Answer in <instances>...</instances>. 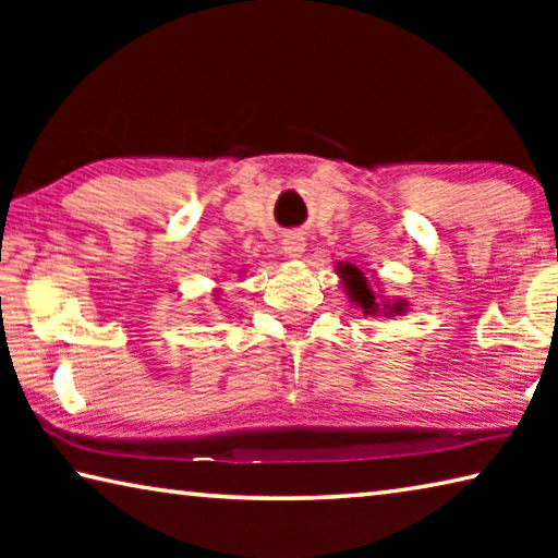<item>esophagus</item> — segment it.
<instances>
[{
	"label": "esophagus",
	"instance_id": "esophagus-1",
	"mask_svg": "<svg viewBox=\"0 0 558 558\" xmlns=\"http://www.w3.org/2000/svg\"><path fill=\"white\" fill-rule=\"evenodd\" d=\"M305 239H302V233H288L286 239H282V253H286L288 258L292 260H300L305 256Z\"/></svg>",
	"mask_w": 558,
	"mask_h": 558
}]
</instances>
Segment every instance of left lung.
Returning a JSON list of instances; mask_svg holds the SVG:
<instances>
[{
  "label": "left lung",
  "instance_id": "left-lung-1",
  "mask_svg": "<svg viewBox=\"0 0 558 558\" xmlns=\"http://www.w3.org/2000/svg\"><path fill=\"white\" fill-rule=\"evenodd\" d=\"M337 276L342 280V288L347 292L349 302L354 307L362 310L366 317H386V319H396L405 315L411 310V302L405 298H389L384 292H376L372 288V282L366 280L362 268H356L354 263H337Z\"/></svg>",
  "mask_w": 558,
  "mask_h": 558
}]
</instances>
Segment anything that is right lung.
Wrapping results in <instances>:
<instances>
[{
  "label": "right lung",
  "instance_id": "add662e5",
  "mask_svg": "<svg viewBox=\"0 0 558 558\" xmlns=\"http://www.w3.org/2000/svg\"><path fill=\"white\" fill-rule=\"evenodd\" d=\"M214 292H216V298H219L221 295V288H214Z\"/></svg>",
  "mask_w": 558,
  "mask_h": 558
}]
</instances>
